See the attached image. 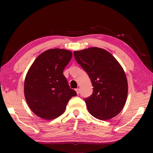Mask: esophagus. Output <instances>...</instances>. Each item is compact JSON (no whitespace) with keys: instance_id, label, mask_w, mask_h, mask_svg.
Returning <instances> with one entry per match:
<instances>
[{"instance_id":"34e87169","label":"esophagus","mask_w":153,"mask_h":153,"mask_svg":"<svg viewBox=\"0 0 153 153\" xmlns=\"http://www.w3.org/2000/svg\"><path fill=\"white\" fill-rule=\"evenodd\" d=\"M76 93L77 94H79V88H76Z\"/></svg>"}]
</instances>
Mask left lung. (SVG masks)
Instances as JSON below:
<instances>
[{
  "label": "left lung",
  "instance_id": "8db88e82",
  "mask_svg": "<svg viewBox=\"0 0 153 153\" xmlns=\"http://www.w3.org/2000/svg\"><path fill=\"white\" fill-rule=\"evenodd\" d=\"M74 55L94 87L92 95L84 99L88 112L100 120L115 117L123 109L128 96V81L122 67L100 48L74 51Z\"/></svg>",
  "mask_w": 153,
  "mask_h": 153
}]
</instances>
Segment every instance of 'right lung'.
I'll return each instance as SVG.
<instances>
[{
    "label": "right lung",
    "mask_w": 153,
    "mask_h": 153,
    "mask_svg": "<svg viewBox=\"0 0 153 153\" xmlns=\"http://www.w3.org/2000/svg\"><path fill=\"white\" fill-rule=\"evenodd\" d=\"M72 57L70 51L49 49L36 59L24 82V94L34 114L53 120L64 113L70 98L77 95L69 87L63 69Z\"/></svg>",
    "instance_id": "add662e5"
}]
</instances>
